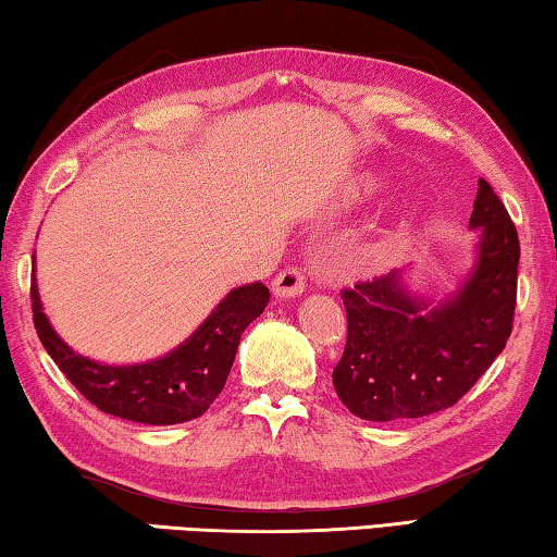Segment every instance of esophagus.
I'll return each instance as SVG.
<instances>
[{
  "mask_svg": "<svg viewBox=\"0 0 557 557\" xmlns=\"http://www.w3.org/2000/svg\"><path fill=\"white\" fill-rule=\"evenodd\" d=\"M305 272L301 268H289L282 270L280 275L272 280V295L280 299H289V297H299L305 292Z\"/></svg>",
  "mask_w": 557,
  "mask_h": 557,
  "instance_id": "34e87169",
  "label": "esophagus"
}]
</instances>
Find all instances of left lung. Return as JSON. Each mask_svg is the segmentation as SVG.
Returning <instances> with one entry per match:
<instances>
[{
  "instance_id": "left-lung-1",
  "label": "left lung",
  "mask_w": 557,
  "mask_h": 557,
  "mask_svg": "<svg viewBox=\"0 0 557 557\" xmlns=\"http://www.w3.org/2000/svg\"><path fill=\"white\" fill-rule=\"evenodd\" d=\"M469 228L476 233L474 268L440 305L412 295L403 270L342 292L348 338L334 388L356 418L391 422L451 408L504 351L521 245L484 178Z\"/></svg>"
}]
</instances>
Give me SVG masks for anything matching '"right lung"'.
<instances>
[{
  "mask_svg": "<svg viewBox=\"0 0 557 557\" xmlns=\"http://www.w3.org/2000/svg\"><path fill=\"white\" fill-rule=\"evenodd\" d=\"M268 301L270 289L262 282L235 287L203 324L169 354L145 363L110 366L75 354L55 334L44 314L36 275L32 277L36 334L65 379L102 412L145 425H176L201 418L211 408L231 373L240 334L265 312Z\"/></svg>",
  "mask_w": 557,
  "mask_h": 557,
  "instance_id": "right-lung-1",
  "label": "right lung"
}]
</instances>
